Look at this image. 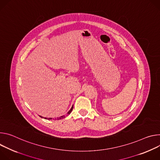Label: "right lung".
<instances>
[{"label": "right lung", "instance_id": "add662e5", "mask_svg": "<svg viewBox=\"0 0 160 160\" xmlns=\"http://www.w3.org/2000/svg\"><path fill=\"white\" fill-rule=\"evenodd\" d=\"M72 109H73V105H72V107L71 108L70 110V111H69L67 112V114H70V113L71 112H72ZM40 117H41V118H43V117H42V116H40ZM65 117V116H61V117H60V118H57V119H58H58H60L64 118ZM44 119H49H49H52V118H44Z\"/></svg>", "mask_w": 160, "mask_h": 160}]
</instances>
